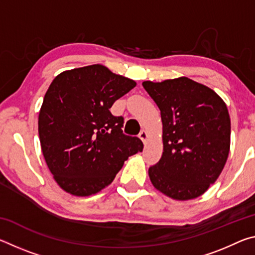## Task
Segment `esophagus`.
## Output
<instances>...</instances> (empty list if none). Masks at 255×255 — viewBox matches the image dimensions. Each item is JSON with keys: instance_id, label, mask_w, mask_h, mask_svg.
Listing matches in <instances>:
<instances>
[{"instance_id": "1", "label": "esophagus", "mask_w": 255, "mask_h": 255, "mask_svg": "<svg viewBox=\"0 0 255 255\" xmlns=\"http://www.w3.org/2000/svg\"><path fill=\"white\" fill-rule=\"evenodd\" d=\"M138 137H139L140 139L143 140V143L145 144L146 140H147V138H148V135H147V132H146V130H141L139 132V135H138Z\"/></svg>"}]
</instances>
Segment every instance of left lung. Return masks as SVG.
<instances>
[{"label": "left lung", "mask_w": 255, "mask_h": 255, "mask_svg": "<svg viewBox=\"0 0 255 255\" xmlns=\"http://www.w3.org/2000/svg\"><path fill=\"white\" fill-rule=\"evenodd\" d=\"M161 110L163 154L148 169L158 191L175 200L199 197L225 166L231 146V118L223 99L188 77L145 81Z\"/></svg>", "instance_id": "obj_1"}]
</instances>
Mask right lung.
<instances>
[{
  "label": "right lung",
  "mask_w": 255,
  "mask_h": 255,
  "mask_svg": "<svg viewBox=\"0 0 255 255\" xmlns=\"http://www.w3.org/2000/svg\"><path fill=\"white\" fill-rule=\"evenodd\" d=\"M136 82L94 64L60 73L45 94L38 118L41 150L64 191L86 197L114 181L126 159L143 150L123 132L110 108Z\"/></svg>",
  "instance_id": "obj_1"
}]
</instances>
